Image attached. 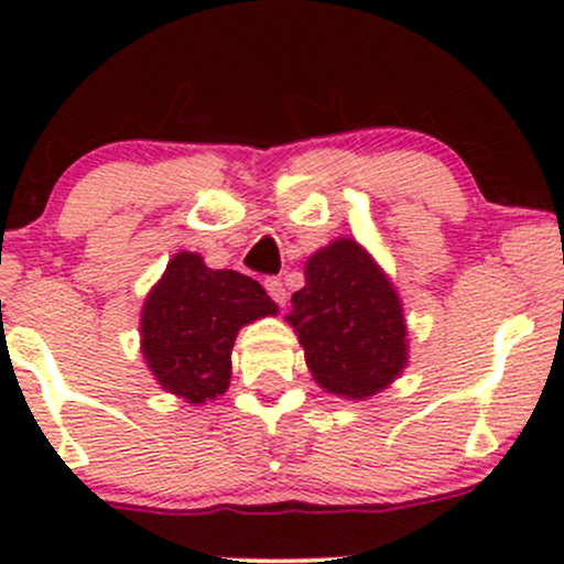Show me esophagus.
Listing matches in <instances>:
<instances>
[{
  "instance_id": "obj_1",
  "label": "esophagus",
  "mask_w": 564,
  "mask_h": 564,
  "mask_svg": "<svg viewBox=\"0 0 564 564\" xmlns=\"http://www.w3.org/2000/svg\"><path fill=\"white\" fill-rule=\"evenodd\" d=\"M264 289H268V294L273 296V300L281 304V307L286 304L289 296H286V286H283L281 278H268V281H264Z\"/></svg>"
}]
</instances>
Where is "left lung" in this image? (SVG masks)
I'll return each instance as SVG.
<instances>
[{"mask_svg": "<svg viewBox=\"0 0 564 564\" xmlns=\"http://www.w3.org/2000/svg\"><path fill=\"white\" fill-rule=\"evenodd\" d=\"M286 321L313 379L339 398H371L408 366L403 302L355 238H336L307 257Z\"/></svg>", "mask_w": 564, "mask_h": 564, "instance_id": "obj_1", "label": "left lung"}]
</instances>
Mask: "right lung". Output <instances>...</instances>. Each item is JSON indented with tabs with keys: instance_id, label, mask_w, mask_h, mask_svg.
Masks as SVG:
<instances>
[{
	"instance_id": "add662e5",
	"label": "right lung",
	"mask_w": 564,
	"mask_h": 564,
	"mask_svg": "<svg viewBox=\"0 0 564 564\" xmlns=\"http://www.w3.org/2000/svg\"><path fill=\"white\" fill-rule=\"evenodd\" d=\"M275 313L254 278L212 270L196 251H177L142 304L140 352L161 390L200 405L230 387L238 332Z\"/></svg>"
}]
</instances>
